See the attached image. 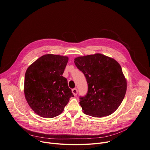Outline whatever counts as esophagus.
Masks as SVG:
<instances>
[{
  "instance_id": "1",
  "label": "esophagus",
  "mask_w": 150,
  "mask_h": 150,
  "mask_svg": "<svg viewBox=\"0 0 150 150\" xmlns=\"http://www.w3.org/2000/svg\"><path fill=\"white\" fill-rule=\"evenodd\" d=\"M72 93L74 95V96H77V93H78V91H77V89L74 88H73L72 89Z\"/></svg>"
}]
</instances>
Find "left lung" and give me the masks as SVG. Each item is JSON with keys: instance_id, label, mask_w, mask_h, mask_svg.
Masks as SVG:
<instances>
[{"instance_id": "left-lung-1", "label": "left lung", "mask_w": 150, "mask_h": 150, "mask_svg": "<svg viewBox=\"0 0 150 150\" xmlns=\"http://www.w3.org/2000/svg\"><path fill=\"white\" fill-rule=\"evenodd\" d=\"M74 63L88 84L87 93L80 97L83 112L94 117L113 113L122 103L127 90V81L119 63L101 54L77 57Z\"/></svg>"}]
</instances>
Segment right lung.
<instances>
[{"instance_id":"add662e5","label":"right lung","mask_w":150,"mask_h":150,"mask_svg":"<svg viewBox=\"0 0 150 150\" xmlns=\"http://www.w3.org/2000/svg\"><path fill=\"white\" fill-rule=\"evenodd\" d=\"M69 58L46 54L36 60L26 70L24 91L32 109L45 118L60 114L70 97H74L67 80L62 75Z\"/></svg>"}]
</instances>
